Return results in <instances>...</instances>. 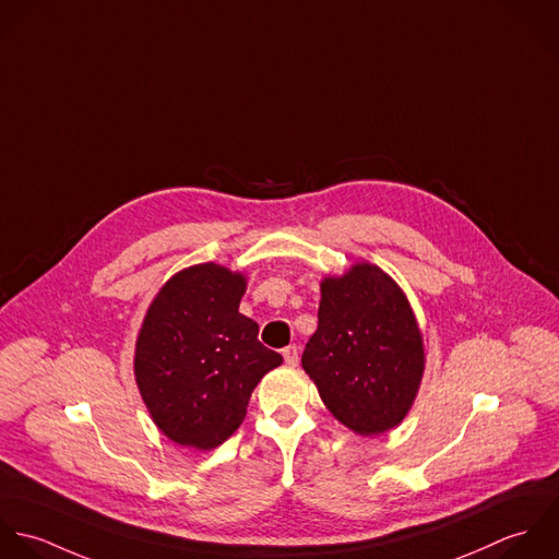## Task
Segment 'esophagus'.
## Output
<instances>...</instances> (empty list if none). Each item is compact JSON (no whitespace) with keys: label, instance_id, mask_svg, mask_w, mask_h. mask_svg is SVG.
Masks as SVG:
<instances>
[{"label":"esophagus","instance_id":"34e87169","mask_svg":"<svg viewBox=\"0 0 559 559\" xmlns=\"http://www.w3.org/2000/svg\"><path fill=\"white\" fill-rule=\"evenodd\" d=\"M283 358H285V362L287 365H298V347L296 345H287L285 349H283Z\"/></svg>","mask_w":559,"mask_h":559}]
</instances>
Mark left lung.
<instances>
[{"instance_id": "1", "label": "left lung", "mask_w": 559, "mask_h": 559, "mask_svg": "<svg viewBox=\"0 0 559 559\" xmlns=\"http://www.w3.org/2000/svg\"><path fill=\"white\" fill-rule=\"evenodd\" d=\"M302 367L352 432L376 437L400 426L426 367L424 336L400 285L365 261L326 276Z\"/></svg>"}]
</instances>
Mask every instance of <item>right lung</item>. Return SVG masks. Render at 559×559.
I'll return each instance as SVG.
<instances>
[{
    "label": "right lung",
    "instance_id": "obj_1",
    "mask_svg": "<svg viewBox=\"0 0 559 559\" xmlns=\"http://www.w3.org/2000/svg\"><path fill=\"white\" fill-rule=\"evenodd\" d=\"M246 276L218 263L177 272L151 302L133 373L153 424L177 445H223L259 380L283 362L239 313Z\"/></svg>",
    "mask_w": 559,
    "mask_h": 559
}]
</instances>
